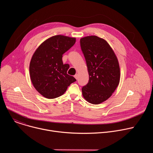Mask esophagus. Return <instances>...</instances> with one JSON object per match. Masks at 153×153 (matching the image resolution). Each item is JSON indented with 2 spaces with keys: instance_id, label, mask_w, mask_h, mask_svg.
Wrapping results in <instances>:
<instances>
[{
  "instance_id": "1",
  "label": "esophagus",
  "mask_w": 153,
  "mask_h": 153,
  "mask_svg": "<svg viewBox=\"0 0 153 153\" xmlns=\"http://www.w3.org/2000/svg\"><path fill=\"white\" fill-rule=\"evenodd\" d=\"M74 77H75L76 79H78V74H76L74 75Z\"/></svg>"
}]
</instances>
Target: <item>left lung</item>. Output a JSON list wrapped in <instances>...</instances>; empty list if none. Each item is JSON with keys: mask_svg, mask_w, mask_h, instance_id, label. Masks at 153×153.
Returning <instances> with one entry per match:
<instances>
[{"mask_svg": "<svg viewBox=\"0 0 153 153\" xmlns=\"http://www.w3.org/2000/svg\"><path fill=\"white\" fill-rule=\"evenodd\" d=\"M80 43L89 74L82 94L88 102L99 104L110 97L119 83L118 60L107 42L97 36L82 38Z\"/></svg>", "mask_w": 153, "mask_h": 153, "instance_id": "left-lung-1", "label": "left lung"}]
</instances>
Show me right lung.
Listing matches in <instances>:
<instances>
[{
    "label": "right lung",
    "instance_id": "obj_1",
    "mask_svg": "<svg viewBox=\"0 0 153 153\" xmlns=\"http://www.w3.org/2000/svg\"><path fill=\"white\" fill-rule=\"evenodd\" d=\"M76 39L62 35L53 36L38 47L30 64L31 80L43 97L54 99L62 96L76 79L67 74L68 64H63V54L70 50Z\"/></svg>",
    "mask_w": 153,
    "mask_h": 153
}]
</instances>
